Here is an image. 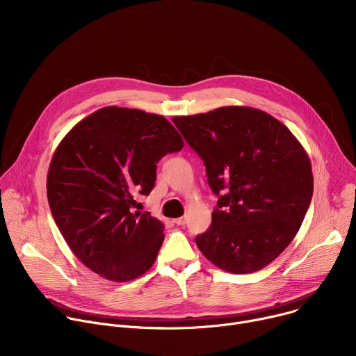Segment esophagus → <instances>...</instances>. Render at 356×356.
Segmentation results:
<instances>
[{
    "label": "esophagus",
    "mask_w": 356,
    "mask_h": 356,
    "mask_svg": "<svg viewBox=\"0 0 356 356\" xmlns=\"http://www.w3.org/2000/svg\"><path fill=\"white\" fill-rule=\"evenodd\" d=\"M173 222H175L176 225H184V224H186V218H184V217L176 218V220H173Z\"/></svg>",
    "instance_id": "34e87169"
}]
</instances>
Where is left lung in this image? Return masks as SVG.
I'll list each match as a JSON object with an SVG mask.
<instances>
[{
	"label": "left lung",
	"instance_id": "obj_1",
	"mask_svg": "<svg viewBox=\"0 0 356 356\" xmlns=\"http://www.w3.org/2000/svg\"><path fill=\"white\" fill-rule=\"evenodd\" d=\"M220 197L210 228L195 243L213 265L246 275L289 246L306 217L314 179L307 152L268 113L241 106L175 117Z\"/></svg>",
	"mask_w": 356,
	"mask_h": 356
}]
</instances>
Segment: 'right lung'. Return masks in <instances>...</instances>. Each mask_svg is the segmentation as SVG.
<instances>
[{
  "instance_id": "obj_1",
  "label": "right lung",
  "mask_w": 356,
  "mask_h": 356,
  "mask_svg": "<svg viewBox=\"0 0 356 356\" xmlns=\"http://www.w3.org/2000/svg\"><path fill=\"white\" fill-rule=\"evenodd\" d=\"M162 115L104 107L76 124L50 161V211L74 255L94 273L129 282L155 264L165 225L134 211L155 186L156 163L183 147Z\"/></svg>"
}]
</instances>
